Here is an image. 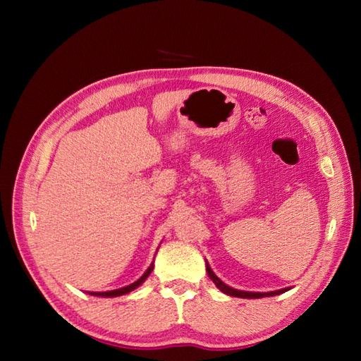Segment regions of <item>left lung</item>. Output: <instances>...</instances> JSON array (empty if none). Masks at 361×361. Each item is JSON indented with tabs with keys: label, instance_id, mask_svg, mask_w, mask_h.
Listing matches in <instances>:
<instances>
[{
	"label": "left lung",
	"instance_id": "left-lung-1",
	"mask_svg": "<svg viewBox=\"0 0 361 361\" xmlns=\"http://www.w3.org/2000/svg\"><path fill=\"white\" fill-rule=\"evenodd\" d=\"M206 271H208V276L209 278L212 279V282L216 283V286L224 291V293H226V295H229V296H235V298H264V296H276V295H281V293H283V291H287L288 288H282V290H274V291H267V293H259V291H243V290H237V288H233V287H229V286H226L225 282H221L217 276H216V273H214L212 270H211V267H209V264L206 262Z\"/></svg>",
	"mask_w": 361,
	"mask_h": 361
}]
</instances>
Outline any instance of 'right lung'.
I'll use <instances>...</instances> for the list:
<instances>
[{
	"mask_svg": "<svg viewBox=\"0 0 361 361\" xmlns=\"http://www.w3.org/2000/svg\"><path fill=\"white\" fill-rule=\"evenodd\" d=\"M153 271V262L150 264V267L145 270V273L141 276L140 279L135 281L133 283H130L127 287H122V288H116V290H110V291H90V295L93 296H102V298H114V296H122V295H127L130 291H133L135 288H137L141 286V283L149 278V274Z\"/></svg>",
	"mask_w": 361,
	"mask_h": 361,
	"instance_id": "add662e5",
	"label": "right lung"
}]
</instances>
